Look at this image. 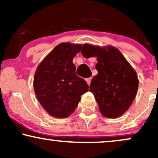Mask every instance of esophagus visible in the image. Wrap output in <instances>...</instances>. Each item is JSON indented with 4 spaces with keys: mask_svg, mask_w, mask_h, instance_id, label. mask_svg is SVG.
Returning a JSON list of instances; mask_svg holds the SVG:
<instances>
[{
    "mask_svg": "<svg viewBox=\"0 0 158 158\" xmlns=\"http://www.w3.org/2000/svg\"><path fill=\"white\" fill-rule=\"evenodd\" d=\"M85 80H86L87 83H88V85H90V81H91V77H90V78H87V79H85Z\"/></svg>",
    "mask_w": 158,
    "mask_h": 158,
    "instance_id": "obj_1",
    "label": "esophagus"
}]
</instances>
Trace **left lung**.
Listing matches in <instances>:
<instances>
[{
  "instance_id": "1",
  "label": "left lung",
  "mask_w": 158,
  "mask_h": 158,
  "mask_svg": "<svg viewBox=\"0 0 158 158\" xmlns=\"http://www.w3.org/2000/svg\"><path fill=\"white\" fill-rule=\"evenodd\" d=\"M81 54L97 58L98 73L92 79L90 91L104 117L116 118L128 109L135 99L138 79L133 68L114 47L100 48L85 44Z\"/></svg>"
}]
</instances>
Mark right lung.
Here are the masks:
<instances>
[{"label":"right lung","mask_w":158,"mask_h":158,"mask_svg":"<svg viewBox=\"0 0 158 158\" xmlns=\"http://www.w3.org/2000/svg\"><path fill=\"white\" fill-rule=\"evenodd\" d=\"M81 44L62 43L56 47L40 63L34 77V90L38 100L48 113L56 118L73 114L88 90V85L76 74L73 57Z\"/></svg>","instance_id":"add662e5"}]
</instances>
